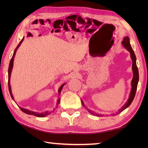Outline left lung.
I'll return each mask as SVG.
<instances>
[{"label": "left lung", "instance_id": "left-lung-1", "mask_svg": "<svg viewBox=\"0 0 148 148\" xmlns=\"http://www.w3.org/2000/svg\"><path fill=\"white\" fill-rule=\"evenodd\" d=\"M122 45H123L125 48H126L128 51H129V52L130 53L131 58L132 60V70L134 72V76H133L132 81V90L130 94L129 99H128L127 102L122 107L121 109L119 110L118 112H120L123 111V110H125L127 108H128V107L131 104V103L132 102L135 97V95H136L138 81H139V71H138V68L137 67V64H136V55H135L133 49L131 47V45L130 44V39L128 38V37L127 36L124 37L123 40L122 41ZM81 102H82V103L84 106L82 100H81ZM89 112L91 113V114H92L93 115H97V113H95L92 111H89Z\"/></svg>", "mask_w": 148, "mask_h": 148}]
</instances>
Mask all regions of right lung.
Masks as SVG:
<instances>
[{
	"label": "right lung",
	"mask_w": 148,
	"mask_h": 148,
	"mask_svg": "<svg viewBox=\"0 0 148 148\" xmlns=\"http://www.w3.org/2000/svg\"><path fill=\"white\" fill-rule=\"evenodd\" d=\"M23 39H22V40L20 41V44L18 45V46L16 47V48L15 49L14 51V53H13V55H12V58L10 60V63H9V69H8V87H9V93H10V95L12 97V99H13V97H12V93H11V85H10V76H11V71H12V65H13V60H14V57L15 56V54H16V49H18V48L19 47V46L20 45V44L21 43V42L23 41ZM64 84H62V85L61 86V87L60 88H59V90H58V93L59 94H60V92L61 90L62 89L63 86H64ZM60 102V99L58 100V103H59ZM20 109L22 111H23V112L26 113V114H30V115H34V116H37V117H40V118H42V117H45L46 116L50 114L49 112H48L46 111L45 112H42V113H38V112H33V111H29L28 109H23V108H20Z\"/></svg>",
	"instance_id": "obj_1"
}]
</instances>
